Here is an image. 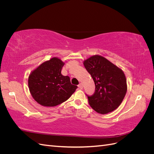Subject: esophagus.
I'll use <instances>...</instances> for the list:
<instances>
[{"mask_svg": "<svg viewBox=\"0 0 154 154\" xmlns=\"http://www.w3.org/2000/svg\"><path fill=\"white\" fill-rule=\"evenodd\" d=\"M78 86L79 88H80V89H82V88H83V85H82V83H80V84H79Z\"/></svg>", "mask_w": 154, "mask_h": 154, "instance_id": "esophagus-1", "label": "esophagus"}]
</instances>
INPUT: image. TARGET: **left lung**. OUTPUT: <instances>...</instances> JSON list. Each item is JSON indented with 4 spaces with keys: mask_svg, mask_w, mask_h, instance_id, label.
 Listing matches in <instances>:
<instances>
[{
    "mask_svg": "<svg viewBox=\"0 0 154 154\" xmlns=\"http://www.w3.org/2000/svg\"><path fill=\"white\" fill-rule=\"evenodd\" d=\"M83 64L95 83L94 94H86L90 106L102 114L117 109L127 89V80L122 70L98 55L92 56Z\"/></svg>",
    "mask_w": 154,
    "mask_h": 154,
    "instance_id": "1",
    "label": "left lung"
}]
</instances>
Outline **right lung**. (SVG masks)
I'll return each mask as SVG.
<instances>
[{"label": "right lung", "mask_w": 154, "mask_h": 154, "mask_svg": "<svg viewBox=\"0 0 154 154\" xmlns=\"http://www.w3.org/2000/svg\"><path fill=\"white\" fill-rule=\"evenodd\" d=\"M64 63L53 58L42 63L29 76V91L35 100L43 106H54L67 100L78 87L68 76L61 74Z\"/></svg>", "instance_id": "1"}]
</instances>
